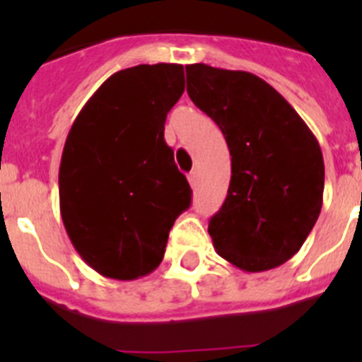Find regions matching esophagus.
<instances>
[{
    "instance_id": "esophagus-1",
    "label": "esophagus",
    "mask_w": 362,
    "mask_h": 362,
    "mask_svg": "<svg viewBox=\"0 0 362 362\" xmlns=\"http://www.w3.org/2000/svg\"><path fill=\"white\" fill-rule=\"evenodd\" d=\"M188 181H190L192 187H196V185H197V170H192L190 174H188Z\"/></svg>"
}]
</instances>
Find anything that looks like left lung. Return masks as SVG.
<instances>
[{
    "instance_id": "left-lung-1",
    "label": "left lung",
    "mask_w": 362,
    "mask_h": 362,
    "mask_svg": "<svg viewBox=\"0 0 362 362\" xmlns=\"http://www.w3.org/2000/svg\"><path fill=\"white\" fill-rule=\"evenodd\" d=\"M187 90L221 129L232 156L226 199L210 219L214 248L245 272L281 267L299 252L322 206L317 139L264 79L194 63Z\"/></svg>"
}]
</instances>
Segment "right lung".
I'll use <instances>...</instances> for the list:
<instances>
[{
  "mask_svg": "<svg viewBox=\"0 0 362 362\" xmlns=\"http://www.w3.org/2000/svg\"><path fill=\"white\" fill-rule=\"evenodd\" d=\"M185 92L183 65L112 74L85 103L59 165V212L74 248L103 277L148 276L165 255L192 190L165 143L166 114Z\"/></svg>",
  "mask_w": 362,
  "mask_h": 362,
  "instance_id": "obj_1",
  "label": "right lung"
}]
</instances>
